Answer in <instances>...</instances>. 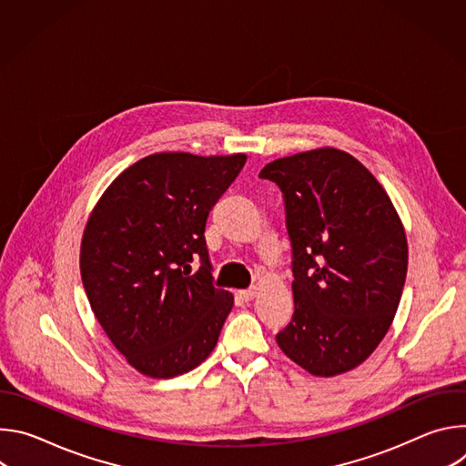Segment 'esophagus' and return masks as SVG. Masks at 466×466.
Masks as SVG:
<instances>
[{"label":"esophagus","instance_id":"34e87169","mask_svg":"<svg viewBox=\"0 0 466 466\" xmlns=\"http://www.w3.org/2000/svg\"><path fill=\"white\" fill-rule=\"evenodd\" d=\"M256 295H258V288H256V286H252V288H248V289H243V291H239V297H241L245 302L252 300Z\"/></svg>","mask_w":466,"mask_h":466}]
</instances>
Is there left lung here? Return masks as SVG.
I'll return each mask as SVG.
<instances>
[{
	"label": "left lung",
	"mask_w": 466,
	"mask_h": 466,
	"mask_svg": "<svg viewBox=\"0 0 466 466\" xmlns=\"http://www.w3.org/2000/svg\"><path fill=\"white\" fill-rule=\"evenodd\" d=\"M284 193L293 252L282 352L313 376L361 365L385 338L408 273V239L389 195L352 155L322 147L259 171Z\"/></svg>",
	"instance_id": "8db88e82"
}]
</instances>
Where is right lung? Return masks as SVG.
<instances>
[{"label":"right lung","mask_w":466,"mask_h":466,"mask_svg":"<svg viewBox=\"0 0 466 466\" xmlns=\"http://www.w3.org/2000/svg\"><path fill=\"white\" fill-rule=\"evenodd\" d=\"M245 162L241 153L149 155L106 187L88 218L86 297L112 345L146 376L184 374L218 345L234 297L214 288L205 228Z\"/></svg>","instance_id":"1"}]
</instances>
